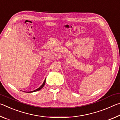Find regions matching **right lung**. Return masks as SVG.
<instances>
[{"instance_id": "right-lung-1", "label": "right lung", "mask_w": 120, "mask_h": 120, "mask_svg": "<svg viewBox=\"0 0 120 120\" xmlns=\"http://www.w3.org/2000/svg\"><path fill=\"white\" fill-rule=\"evenodd\" d=\"M45 80L44 81V82H43V84H42L41 86L39 88H38V89H35V90H33V91H32V92H29L28 93H32V92H36V91H38V90H40V89H41L42 88H43V87H44V85H45Z\"/></svg>"}]
</instances>
